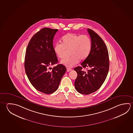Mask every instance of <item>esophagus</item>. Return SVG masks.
Returning <instances> with one entry per match:
<instances>
[{"label": "esophagus", "instance_id": "obj_1", "mask_svg": "<svg viewBox=\"0 0 133 133\" xmlns=\"http://www.w3.org/2000/svg\"><path fill=\"white\" fill-rule=\"evenodd\" d=\"M71 70H72V69H70V68H67V72H69V71H71Z\"/></svg>", "mask_w": 133, "mask_h": 133}]
</instances>
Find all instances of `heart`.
Instances as JSON below:
<instances>
[{
  "label": "heart",
  "mask_w": 133,
  "mask_h": 133,
  "mask_svg": "<svg viewBox=\"0 0 133 133\" xmlns=\"http://www.w3.org/2000/svg\"><path fill=\"white\" fill-rule=\"evenodd\" d=\"M91 49V41L88 36L73 33H69L63 36L62 38V43H56L54 46L55 54L60 59L64 57L66 50H70L69 53L71 56L61 62L62 64L69 68L76 65L79 60H85L90 54Z\"/></svg>",
  "instance_id": "heart-1"
}]
</instances>
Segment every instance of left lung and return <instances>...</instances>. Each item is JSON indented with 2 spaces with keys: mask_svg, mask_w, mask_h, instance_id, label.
Wrapping results in <instances>:
<instances>
[{
  "mask_svg": "<svg viewBox=\"0 0 133 133\" xmlns=\"http://www.w3.org/2000/svg\"><path fill=\"white\" fill-rule=\"evenodd\" d=\"M87 31L91 37V49L88 57L81 63V66L74 69L77 76L75 82V89L79 93L88 95L97 91L107 76L109 59L107 48L103 40L91 29ZM88 67L87 72L82 70Z\"/></svg>",
  "mask_w": 133,
  "mask_h": 133,
  "instance_id": "obj_1",
  "label": "left lung"
}]
</instances>
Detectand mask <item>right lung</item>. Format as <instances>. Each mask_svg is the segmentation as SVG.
Segmentation results:
<instances>
[{
  "instance_id": "obj_1",
  "label": "right lung",
  "mask_w": 133,
  "mask_h": 133,
  "mask_svg": "<svg viewBox=\"0 0 133 133\" xmlns=\"http://www.w3.org/2000/svg\"><path fill=\"white\" fill-rule=\"evenodd\" d=\"M58 29L45 28L33 36L28 43L25 59V69L31 84L38 91L49 94L58 88L66 68L57 64L58 59L54 51L53 40ZM50 68L52 70L50 71Z\"/></svg>"
}]
</instances>
